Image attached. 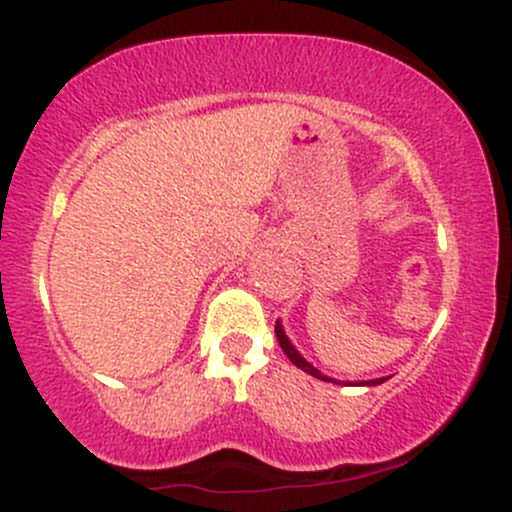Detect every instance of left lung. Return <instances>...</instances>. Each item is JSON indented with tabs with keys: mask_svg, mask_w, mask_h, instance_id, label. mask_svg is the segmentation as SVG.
<instances>
[{
	"mask_svg": "<svg viewBox=\"0 0 512 512\" xmlns=\"http://www.w3.org/2000/svg\"><path fill=\"white\" fill-rule=\"evenodd\" d=\"M274 332H276V339H279V346H281V349H284V354L289 356V361L293 363V366L301 368V370H305V373L313 375V378H317V380H325V383H337V380H334V378H327V375H325V373H320V370H317V368L313 366V363H308L301 354H298L296 346H293V344L289 342V337H286L284 327H281V322H279V320H276ZM385 380H387V378L363 380V383H356V385H380V383H385ZM337 385H342V383H337Z\"/></svg>",
	"mask_w": 512,
	"mask_h": 512,
	"instance_id": "left-lung-1",
	"label": "left lung"
}]
</instances>
